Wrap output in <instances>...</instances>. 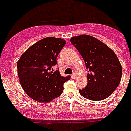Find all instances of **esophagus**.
I'll return each mask as SVG.
<instances>
[{
    "mask_svg": "<svg viewBox=\"0 0 131 131\" xmlns=\"http://www.w3.org/2000/svg\"><path fill=\"white\" fill-rule=\"evenodd\" d=\"M77 73H74L73 74V75H72V77H73V79H75L77 77Z\"/></svg>",
    "mask_w": 131,
    "mask_h": 131,
    "instance_id": "esophagus-1",
    "label": "esophagus"
}]
</instances>
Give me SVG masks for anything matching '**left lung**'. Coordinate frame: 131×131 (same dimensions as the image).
<instances>
[{
    "mask_svg": "<svg viewBox=\"0 0 131 131\" xmlns=\"http://www.w3.org/2000/svg\"><path fill=\"white\" fill-rule=\"evenodd\" d=\"M71 42L89 70L88 85L79 90L80 94L93 101L107 98L117 88L122 77V66L116 54L102 41L88 35L73 37Z\"/></svg>",
    "mask_w": 131,
    "mask_h": 131,
    "instance_id": "left-lung-1",
    "label": "left lung"
}]
</instances>
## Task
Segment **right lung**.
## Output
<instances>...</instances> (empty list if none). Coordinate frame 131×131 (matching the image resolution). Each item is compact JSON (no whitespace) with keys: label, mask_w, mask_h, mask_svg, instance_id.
<instances>
[{"label":"right lung","mask_w":131,"mask_h":131,"mask_svg":"<svg viewBox=\"0 0 131 131\" xmlns=\"http://www.w3.org/2000/svg\"><path fill=\"white\" fill-rule=\"evenodd\" d=\"M65 44V40L60 38H43L29 48L18 60L21 85L34 100L49 102L62 94L64 83L70 76L64 77L58 70H51L57 64L56 58Z\"/></svg>","instance_id":"obj_1"}]
</instances>
